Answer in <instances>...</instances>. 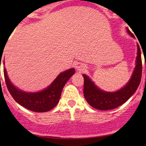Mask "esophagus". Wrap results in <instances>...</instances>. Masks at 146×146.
I'll use <instances>...</instances> for the list:
<instances>
[{"label": "esophagus", "mask_w": 146, "mask_h": 146, "mask_svg": "<svg viewBox=\"0 0 146 146\" xmlns=\"http://www.w3.org/2000/svg\"><path fill=\"white\" fill-rule=\"evenodd\" d=\"M75 67H76V70H77L78 72H80H80H83L84 70H85V68H84V66L80 64H76V66H75Z\"/></svg>", "instance_id": "esophagus-1"}]
</instances>
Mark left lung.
<instances>
[{
	"label": "left lung",
	"mask_w": 146,
	"mask_h": 146,
	"mask_svg": "<svg viewBox=\"0 0 146 146\" xmlns=\"http://www.w3.org/2000/svg\"><path fill=\"white\" fill-rule=\"evenodd\" d=\"M127 32L131 36L133 34L127 28ZM137 52L136 68L129 82L117 92H105L98 88L86 76L84 78L83 93L85 100L91 107L99 110H110L115 109L126 102L136 91L139 86L142 76V60L139 46ZM146 68V65H145Z\"/></svg>",
	"instance_id": "obj_1"
}]
</instances>
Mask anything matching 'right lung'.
<instances>
[{"instance_id": "add662e5", "label": "right lung", "mask_w": 146, "mask_h": 146, "mask_svg": "<svg viewBox=\"0 0 146 146\" xmlns=\"http://www.w3.org/2000/svg\"><path fill=\"white\" fill-rule=\"evenodd\" d=\"M3 72L6 86L15 100L30 111L45 112L57 105L65 84L74 74L75 69L70 68L60 73L48 88L37 92H27L17 89L10 81L5 68Z\"/></svg>"}]
</instances>
